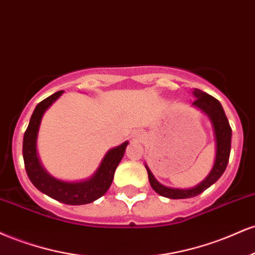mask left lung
<instances>
[{"label": "left lung", "instance_id": "left-lung-1", "mask_svg": "<svg viewBox=\"0 0 255 255\" xmlns=\"http://www.w3.org/2000/svg\"><path fill=\"white\" fill-rule=\"evenodd\" d=\"M193 95L196 97V100L193 101L192 105L197 109L202 110L206 116L210 119L212 128H214L215 140H216V157H215V163L212 167L211 172L209 175L197 185L196 187L186 188H172L161 185L156 179L154 178L150 169L145 164L146 172H148L149 182H150L152 190L160 194V196L166 197L170 199H185L192 198L204 192L206 188H209L211 185H214L221 175L223 174L224 170L227 168V164L229 161L230 155V145H232V128H230L228 119H227L226 113L217 99H215L208 93L200 91V89H193Z\"/></svg>", "mask_w": 255, "mask_h": 255}]
</instances>
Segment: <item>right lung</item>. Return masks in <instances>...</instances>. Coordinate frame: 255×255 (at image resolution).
Returning a JSON list of instances; mask_svg holds the SVG:
<instances>
[{"mask_svg":"<svg viewBox=\"0 0 255 255\" xmlns=\"http://www.w3.org/2000/svg\"><path fill=\"white\" fill-rule=\"evenodd\" d=\"M62 94L63 91H59L50 95L49 98L39 103L33 111L31 121L26 128L25 134H23L22 143V155L26 173L32 184L40 192L47 194L51 198L68 205L88 204V203L94 202L103 197L107 192L112 184L116 168L124 156L128 142H124L119 146H116L107 151L97 172L93 174L92 178L87 179V180L68 182L51 176L44 169L38 158L37 137L45 111L49 109Z\"/></svg>","mask_w":255,"mask_h":255,"instance_id":"1","label":"right lung"}]
</instances>
